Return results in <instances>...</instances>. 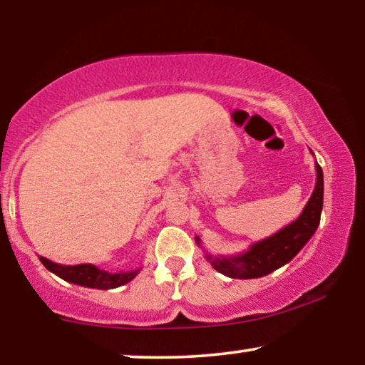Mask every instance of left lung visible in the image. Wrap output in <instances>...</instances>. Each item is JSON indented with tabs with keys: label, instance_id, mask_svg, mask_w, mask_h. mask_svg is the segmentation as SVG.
Masks as SVG:
<instances>
[{
	"label": "left lung",
	"instance_id": "obj_1",
	"mask_svg": "<svg viewBox=\"0 0 365 365\" xmlns=\"http://www.w3.org/2000/svg\"><path fill=\"white\" fill-rule=\"evenodd\" d=\"M317 182L307 205L299 217L282 230L251 245L245 252L233 256H211L206 252V259L212 267L230 279H259L280 269L298 255L320 224V214L324 206V172L316 160ZM197 246H201L200 237H196Z\"/></svg>",
	"mask_w": 365,
	"mask_h": 365
}]
</instances>
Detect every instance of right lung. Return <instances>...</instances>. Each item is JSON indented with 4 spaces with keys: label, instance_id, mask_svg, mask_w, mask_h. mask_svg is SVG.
Wrapping results in <instances>:
<instances>
[{
    "label": "right lung",
    "instance_id": "1",
    "mask_svg": "<svg viewBox=\"0 0 365 365\" xmlns=\"http://www.w3.org/2000/svg\"><path fill=\"white\" fill-rule=\"evenodd\" d=\"M41 264L69 283H76L80 287L86 288H96V289H113L117 287H122L133 280L138 275L140 269L127 270V272H117V274H110L108 270L98 269L93 264H77V265H64L49 261V259L40 256Z\"/></svg>",
    "mask_w": 365,
    "mask_h": 365
}]
</instances>
